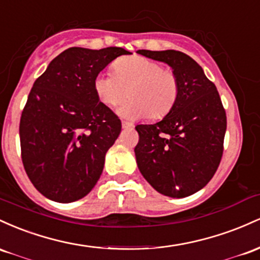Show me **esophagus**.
Here are the masks:
<instances>
[{"label": "esophagus", "instance_id": "obj_1", "mask_svg": "<svg viewBox=\"0 0 260 260\" xmlns=\"http://www.w3.org/2000/svg\"><path fill=\"white\" fill-rule=\"evenodd\" d=\"M121 126H122V129H130V127H133L134 125H133V122L126 121V120H122L121 121Z\"/></svg>", "mask_w": 260, "mask_h": 260}]
</instances>
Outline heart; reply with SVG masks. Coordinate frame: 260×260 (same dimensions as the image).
I'll return each instance as SVG.
<instances>
[{"mask_svg":"<svg viewBox=\"0 0 260 260\" xmlns=\"http://www.w3.org/2000/svg\"><path fill=\"white\" fill-rule=\"evenodd\" d=\"M113 72L114 75L101 72L95 76L93 89L99 102L107 107L118 106L127 91L130 99L118 110L121 116L159 119L176 104L179 81L174 71L163 69L161 63L133 55L116 61Z\"/></svg>","mask_w":260,"mask_h":260,"instance_id":"1","label":"heart"}]
</instances>
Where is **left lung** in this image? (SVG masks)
<instances>
[{
	"mask_svg": "<svg viewBox=\"0 0 260 260\" xmlns=\"http://www.w3.org/2000/svg\"><path fill=\"white\" fill-rule=\"evenodd\" d=\"M162 61L179 81L178 99L161 121L135 127L138 167L158 193L185 198L214 177L223 152L227 119L216 86L197 61L182 51L139 50Z\"/></svg>",
	"mask_w": 260,
	"mask_h": 260,
	"instance_id": "8db88e82",
	"label": "left lung"
}]
</instances>
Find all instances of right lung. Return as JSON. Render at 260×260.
I'll return each instance as SVG.
<instances>
[{
  "instance_id": "1",
  "label": "right lung",
  "mask_w": 260,
  "mask_h": 260,
  "mask_svg": "<svg viewBox=\"0 0 260 260\" xmlns=\"http://www.w3.org/2000/svg\"><path fill=\"white\" fill-rule=\"evenodd\" d=\"M131 52L70 48L37 78L19 122L22 161L33 185L48 199L72 203L98 182L121 121L99 102L93 81L108 63Z\"/></svg>"
}]
</instances>
